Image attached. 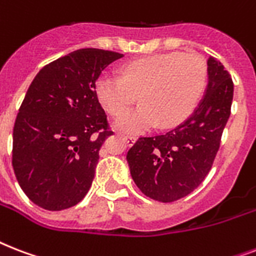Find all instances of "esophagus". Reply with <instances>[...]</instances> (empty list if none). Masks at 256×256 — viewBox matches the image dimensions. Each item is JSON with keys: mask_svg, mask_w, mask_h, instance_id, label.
Here are the masks:
<instances>
[{"mask_svg": "<svg viewBox=\"0 0 256 256\" xmlns=\"http://www.w3.org/2000/svg\"><path fill=\"white\" fill-rule=\"evenodd\" d=\"M122 138H124V140L128 144V146H132V144H136V136H124Z\"/></svg>", "mask_w": 256, "mask_h": 256, "instance_id": "obj_1", "label": "esophagus"}]
</instances>
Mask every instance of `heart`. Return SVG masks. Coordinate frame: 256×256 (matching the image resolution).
<instances>
[{
	"instance_id": "obj_1",
	"label": "heart",
	"mask_w": 256,
	"mask_h": 256,
	"mask_svg": "<svg viewBox=\"0 0 256 256\" xmlns=\"http://www.w3.org/2000/svg\"><path fill=\"white\" fill-rule=\"evenodd\" d=\"M207 85L206 62L179 52L152 54L128 62L122 78L104 73L96 82V96L114 116L128 112L140 94V104L120 116L116 128L138 134L160 124L172 128L190 116Z\"/></svg>"
}]
</instances>
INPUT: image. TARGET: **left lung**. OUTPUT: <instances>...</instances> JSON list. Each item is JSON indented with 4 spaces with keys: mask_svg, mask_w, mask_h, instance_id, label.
Wrapping results in <instances>:
<instances>
[{
    "mask_svg": "<svg viewBox=\"0 0 256 256\" xmlns=\"http://www.w3.org/2000/svg\"><path fill=\"white\" fill-rule=\"evenodd\" d=\"M208 84L188 118L175 128L154 136H140L128 152L130 174L146 196L174 202L194 191L208 174L234 96V84L224 66L207 60Z\"/></svg>",
    "mask_w": 256,
    "mask_h": 256,
    "instance_id": "left-lung-1",
    "label": "left lung"
}]
</instances>
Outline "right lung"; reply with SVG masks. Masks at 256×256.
<instances>
[{
	"label": "right lung",
	"instance_id": "1",
	"mask_svg": "<svg viewBox=\"0 0 256 256\" xmlns=\"http://www.w3.org/2000/svg\"><path fill=\"white\" fill-rule=\"evenodd\" d=\"M122 57L108 50H76L44 66L30 84L14 124L12 164L37 206L61 211L88 194L100 146L112 134L96 82Z\"/></svg>",
	"mask_w": 256,
	"mask_h": 256
}]
</instances>
